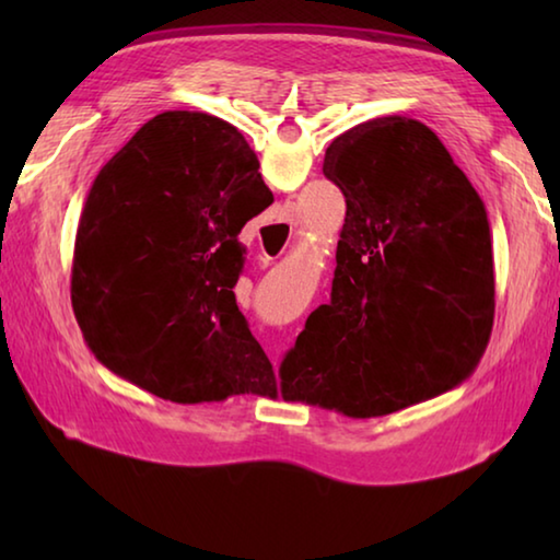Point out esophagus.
I'll use <instances>...</instances> for the list:
<instances>
[{"label":"esophagus","instance_id":"obj_1","mask_svg":"<svg viewBox=\"0 0 560 560\" xmlns=\"http://www.w3.org/2000/svg\"><path fill=\"white\" fill-rule=\"evenodd\" d=\"M277 226H279V230H281V226H289V230L293 232V210H291V207L287 205V207H283V210H281V214H279V220H277ZM261 254H264V257H267V259H271L269 257V252L267 249H261Z\"/></svg>","mask_w":560,"mask_h":560}]
</instances>
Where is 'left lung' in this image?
I'll use <instances>...</instances> for the list:
<instances>
[{
	"label": "left lung",
	"instance_id": "obj_1",
	"mask_svg": "<svg viewBox=\"0 0 560 560\" xmlns=\"http://www.w3.org/2000/svg\"><path fill=\"white\" fill-rule=\"evenodd\" d=\"M324 175L346 197L334 287L283 358L281 397L365 420L457 387L494 326L477 189L442 140L405 116L338 136Z\"/></svg>",
	"mask_w": 560,
	"mask_h": 560
}]
</instances>
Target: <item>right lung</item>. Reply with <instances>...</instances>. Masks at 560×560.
<instances>
[{
  "label": "right lung",
  "instance_id": "add662e5",
  "mask_svg": "<svg viewBox=\"0 0 560 560\" xmlns=\"http://www.w3.org/2000/svg\"><path fill=\"white\" fill-rule=\"evenodd\" d=\"M261 189L242 132L197 110L160 113L101 167L71 267L73 314L98 363L183 405L277 397L232 291L242 226L267 210Z\"/></svg>",
  "mask_w": 560,
  "mask_h": 560
}]
</instances>
